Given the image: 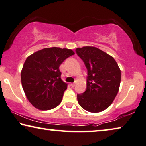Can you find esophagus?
Returning a JSON list of instances; mask_svg holds the SVG:
<instances>
[{"instance_id":"esophagus-1","label":"esophagus","mask_w":146,"mask_h":146,"mask_svg":"<svg viewBox=\"0 0 146 146\" xmlns=\"http://www.w3.org/2000/svg\"><path fill=\"white\" fill-rule=\"evenodd\" d=\"M71 87H75V83H71Z\"/></svg>"}]
</instances>
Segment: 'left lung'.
<instances>
[{
  "mask_svg": "<svg viewBox=\"0 0 146 146\" xmlns=\"http://www.w3.org/2000/svg\"><path fill=\"white\" fill-rule=\"evenodd\" d=\"M87 69V89L77 94V100L90 112L106 110L114 101L120 87L121 72L115 59L103 51L91 46L76 49Z\"/></svg>",
  "mask_w": 146,
  "mask_h": 146,
  "instance_id": "8db88e82",
  "label": "left lung"
}]
</instances>
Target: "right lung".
<instances>
[{
	"label": "right lung",
	"mask_w": 146,
	"mask_h": 146,
	"mask_svg": "<svg viewBox=\"0 0 146 146\" xmlns=\"http://www.w3.org/2000/svg\"><path fill=\"white\" fill-rule=\"evenodd\" d=\"M75 54L69 49L44 48L27 57L21 71L25 94L34 107L48 110L61 103L67 84L61 79L59 66Z\"/></svg>",
	"instance_id": "right-lung-1"
}]
</instances>
